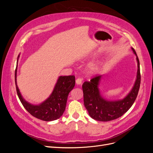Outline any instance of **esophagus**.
Listing matches in <instances>:
<instances>
[{
  "label": "esophagus",
  "mask_w": 153,
  "mask_h": 153,
  "mask_svg": "<svg viewBox=\"0 0 153 153\" xmlns=\"http://www.w3.org/2000/svg\"><path fill=\"white\" fill-rule=\"evenodd\" d=\"M82 79L81 78H78L76 80V84L78 85H80L82 84Z\"/></svg>",
  "instance_id": "1"
}]
</instances>
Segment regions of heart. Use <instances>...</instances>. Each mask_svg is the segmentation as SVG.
Returning <instances> with one entry per match:
<instances>
[{
    "mask_svg": "<svg viewBox=\"0 0 153 153\" xmlns=\"http://www.w3.org/2000/svg\"><path fill=\"white\" fill-rule=\"evenodd\" d=\"M91 71H96L97 69H98V68H97V66H92V67H91Z\"/></svg>",
    "mask_w": 153,
    "mask_h": 153,
    "instance_id": "obj_1",
    "label": "heart"
}]
</instances>
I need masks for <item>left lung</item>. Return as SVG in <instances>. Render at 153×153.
Returning <instances> with one entry per match:
<instances>
[{
    "mask_svg": "<svg viewBox=\"0 0 153 153\" xmlns=\"http://www.w3.org/2000/svg\"><path fill=\"white\" fill-rule=\"evenodd\" d=\"M137 56L138 70L137 79L133 89L121 100L108 101L101 96L98 85L101 75L94 76L90 82L86 81L82 85L84 105L90 116L98 121H110L116 119L126 113L131 108L137 98L140 85V62L135 50L132 48Z\"/></svg>",
    "mask_w": 153,
    "mask_h": 153,
    "instance_id": "obj_1",
    "label": "left lung"
}]
</instances>
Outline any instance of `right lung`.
Masks as SVG:
<instances>
[{"label":"right lung","mask_w":153,"mask_h":153,"mask_svg":"<svg viewBox=\"0 0 153 153\" xmlns=\"http://www.w3.org/2000/svg\"><path fill=\"white\" fill-rule=\"evenodd\" d=\"M16 72L17 67L15 69V77L16 92L22 104L27 112L36 118L45 121H54L61 117L66 108L68 96L75 87V76H60L49 98L39 105H33L27 102L22 98L16 84Z\"/></svg>","instance_id":"right-lung-1"}]
</instances>
